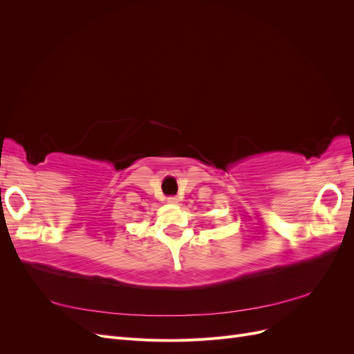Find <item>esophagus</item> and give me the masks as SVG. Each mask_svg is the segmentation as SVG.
I'll return each mask as SVG.
<instances>
[{
	"label": "esophagus",
	"mask_w": 354,
	"mask_h": 354,
	"mask_svg": "<svg viewBox=\"0 0 354 354\" xmlns=\"http://www.w3.org/2000/svg\"><path fill=\"white\" fill-rule=\"evenodd\" d=\"M167 201H168V203H178V198L177 196H168Z\"/></svg>",
	"instance_id": "esophagus-1"
}]
</instances>
